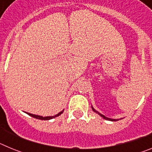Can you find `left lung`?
Instances as JSON below:
<instances>
[{"label": "left lung", "instance_id": "8db88e82", "mask_svg": "<svg viewBox=\"0 0 152 152\" xmlns=\"http://www.w3.org/2000/svg\"><path fill=\"white\" fill-rule=\"evenodd\" d=\"M92 109H93V110L94 111V112H96V113H98V114H99V115H100V116H102V117H103V119H107V120H110V121H116V120H117V119H110V118H107V117H106V116H103V115H102V114H100V113H98V112H97V111H96V110H95L93 108V107H92Z\"/></svg>", "mask_w": 152, "mask_h": 152}]
</instances>
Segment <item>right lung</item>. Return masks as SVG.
Masks as SVG:
<instances>
[{
  "mask_svg": "<svg viewBox=\"0 0 152 152\" xmlns=\"http://www.w3.org/2000/svg\"><path fill=\"white\" fill-rule=\"evenodd\" d=\"M62 113H63V111H61V112H60L59 113H58L57 115H56V116H45V117H43V116H37V115H34V114L29 113H27V114H28V115H29V116H32V117L36 118V119H42V120H49V119H53V118L56 117V116H58L59 115H61Z\"/></svg>",
  "mask_w": 152,
  "mask_h": 152,
  "instance_id": "1",
  "label": "right lung"
}]
</instances>
